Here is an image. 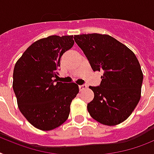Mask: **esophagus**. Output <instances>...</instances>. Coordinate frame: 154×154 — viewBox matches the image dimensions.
I'll return each mask as SVG.
<instances>
[{
	"label": "esophagus",
	"instance_id": "1",
	"mask_svg": "<svg viewBox=\"0 0 154 154\" xmlns=\"http://www.w3.org/2000/svg\"><path fill=\"white\" fill-rule=\"evenodd\" d=\"M86 87H87V86H86V84L79 85V91H83V90H85V89H86Z\"/></svg>",
	"mask_w": 154,
	"mask_h": 154
}]
</instances>
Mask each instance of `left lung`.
I'll return each mask as SVG.
<instances>
[{
  "mask_svg": "<svg viewBox=\"0 0 154 154\" xmlns=\"http://www.w3.org/2000/svg\"><path fill=\"white\" fill-rule=\"evenodd\" d=\"M94 72H102L101 82L90 86L94 97L87 109L93 119L113 126L127 120L141 97L143 75L134 53L106 34L75 35Z\"/></svg>",
  "mask_w": 154,
  "mask_h": 154,
  "instance_id": "8db88e82",
  "label": "left lung"
}]
</instances>
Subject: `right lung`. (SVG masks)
<instances>
[{"label":"right lung","mask_w":154,"mask_h":154,"mask_svg":"<svg viewBox=\"0 0 154 154\" xmlns=\"http://www.w3.org/2000/svg\"><path fill=\"white\" fill-rule=\"evenodd\" d=\"M73 45V35L42 38L30 45L15 65L12 87L19 109L38 129L53 130L68 118L79 89L75 82H57V77L61 56Z\"/></svg>","instance_id":"1"}]
</instances>
